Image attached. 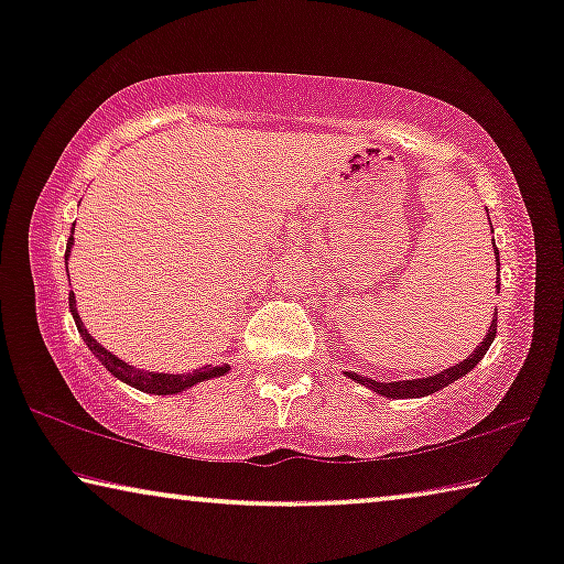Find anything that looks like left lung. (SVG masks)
Listing matches in <instances>:
<instances>
[{"label":"left lung","instance_id":"8db88e82","mask_svg":"<svg viewBox=\"0 0 564 564\" xmlns=\"http://www.w3.org/2000/svg\"><path fill=\"white\" fill-rule=\"evenodd\" d=\"M496 259H498V249H496ZM498 274H500V259H498ZM500 280V276H498ZM498 334V313L496 318L490 323V330L488 336L482 338V344L477 346L475 354H469L465 361H459L457 367H449L444 369V372H438L434 377H426V380H408V382H377V380H369V377H361V375H354L349 372L351 380H357L361 384H367V388H372L375 392H380L384 398H421V395H431V392L436 390H444L446 384H452L454 380H459V377H465L469 369H473L477 361L485 357V351L490 349L492 338Z\"/></svg>","mask_w":564,"mask_h":564}]
</instances>
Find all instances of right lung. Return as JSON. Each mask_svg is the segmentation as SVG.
Segmentation results:
<instances>
[{
	"mask_svg": "<svg viewBox=\"0 0 564 564\" xmlns=\"http://www.w3.org/2000/svg\"><path fill=\"white\" fill-rule=\"evenodd\" d=\"M72 241H74V238H68L66 257H68V251H72ZM68 305H72V315H74V321H76V328H79L84 344L89 346L91 354H95V357L102 361V365L110 369V372L118 377V380L133 384L135 390L151 392V395H174V392L187 390V388H192V384H197V382H203V380H210V377H218V375H226L228 372L226 365H220V367H203V369H197V372H192V375H153V372H143V369L130 367L122 359L115 357V354L107 351L105 346H99L95 338L89 336V330L82 326L79 313H76V307H74V292H68Z\"/></svg>",
	"mask_w": 564,
	"mask_h": 564,
	"instance_id": "add662e5",
	"label": "right lung"
}]
</instances>
